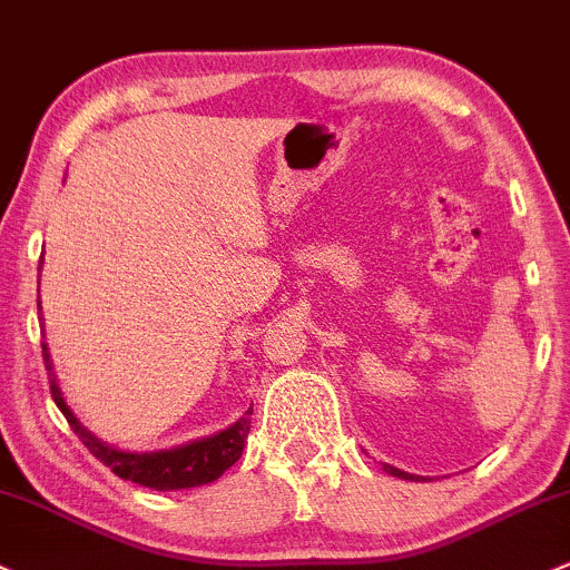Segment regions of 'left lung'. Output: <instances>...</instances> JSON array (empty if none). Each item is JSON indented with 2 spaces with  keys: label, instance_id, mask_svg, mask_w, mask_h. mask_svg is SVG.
<instances>
[{
  "label": "left lung",
  "instance_id": "8db88e82",
  "mask_svg": "<svg viewBox=\"0 0 570 570\" xmlns=\"http://www.w3.org/2000/svg\"><path fill=\"white\" fill-rule=\"evenodd\" d=\"M384 471L390 473V476H397V479H409V481H424V476H414V473H405V471H400V468H395V465H386V462H384Z\"/></svg>",
  "mask_w": 570,
  "mask_h": 570
}]
</instances>
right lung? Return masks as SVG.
Masks as SVG:
<instances>
[{"label":"right lung","mask_w":570,"mask_h":570,"mask_svg":"<svg viewBox=\"0 0 570 570\" xmlns=\"http://www.w3.org/2000/svg\"><path fill=\"white\" fill-rule=\"evenodd\" d=\"M37 308H40V295H37ZM42 360H46L48 379H51L53 403L59 405V411L70 422L75 435L83 441V446L99 462H105L116 476L135 481L140 487H151V490L159 492L191 490V487H203L216 481L227 468H233L240 460L243 446H246V435L252 430L254 409H248L237 422L218 430L214 435L194 438L189 443H180V446L173 449H159V452H124V449L110 446L108 441L94 435L86 424H80V419L72 414L70 405L65 403V395H61V386L53 373V360L51 352H48V343H42Z\"/></svg>","instance_id":"add662e5"}]
</instances>
